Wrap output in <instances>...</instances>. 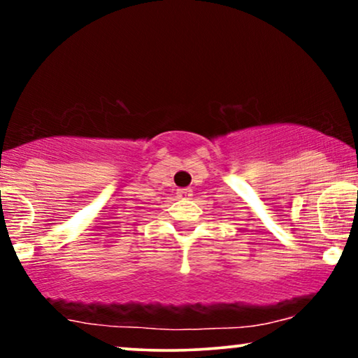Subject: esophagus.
<instances>
[{"mask_svg": "<svg viewBox=\"0 0 358 358\" xmlns=\"http://www.w3.org/2000/svg\"><path fill=\"white\" fill-rule=\"evenodd\" d=\"M178 195H179V197H190V195H192V189H190V187L178 189Z\"/></svg>", "mask_w": 358, "mask_h": 358, "instance_id": "obj_1", "label": "esophagus"}]
</instances>
